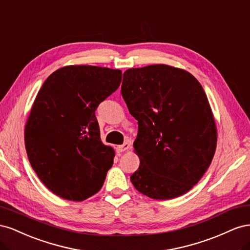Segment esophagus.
Wrapping results in <instances>:
<instances>
[{
	"label": "esophagus",
	"mask_w": 250,
	"mask_h": 250,
	"mask_svg": "<svg viewBox=\"0 0 250 250\" xmlns=\"http://www.w3.org/2000/svg\"><path fill=\"white\" fill-rule=\"evenodd\" d=\"M130 148V144L129 143H124L123 145H119L116 147V150L117 152H124V151H127L128 149Z\"/></svg>",
	"instance_id": "34e87169"
}]
</instances>
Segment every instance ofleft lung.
<instances>
[{
  "instance_id": "1",
  "label": "left lung",
  "mask_w": 250,
  "mask_h": 250,
  "mask_svg": "<svg viewBox=\"0 0 250 250\" xmlns=\"http://www.w3.org/2000/svg\"><path fill=\"white\" fill-rule=\"evenodd\" d=\"M121 92L139 124L133 147L140 167L130 176L134 188L156 200L190 191L217 146L215 119L198 80L178 67L152 64L128 69Z\"/></svg>"
}]
</instances>
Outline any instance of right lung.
Masks as SVG:
<instances>
[{
  "label": "right lung",
  "mask_w": 250,
  "mask_h": 250,
  "mask_svg": "<svg viewBox=\"0 0 250 250\" xmlns=\"http://www.w3.org/2000/svg\"><path fill=\"white\" fill-rule=\"evenodd\" d=\"M121 80L120 70L67 65L37 93L25 126L26 151L42 183L59 197L82 201L102 188L115 151L101 142L95 111Z\"/></svg>",
  "instance_id": "1"
}]
</instances>
